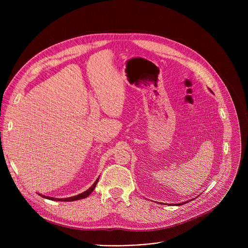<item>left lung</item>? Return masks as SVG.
<instances>
[{
	"label": "left lung",
	"mask_w": 248,
	"mask_h": 248,
	"mask_svg": "<svg viewBox=\"0 0 248 248\" xmlns=\"http://www.w3.org/2000/svg\"><path fill=\"white\" fill-rule=\"evenodd\" d=\"M211 91V90H210ZM192 200V199H191ZM190 200H188V201H186V202H183V203H179V204H174V205H176V206H180V205H184V204H186V203H187V202H189Z\"/></svg>",
	"instance_id": "left-lung-1"
}]
</instances>
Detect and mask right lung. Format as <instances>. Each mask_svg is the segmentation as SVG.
<instances>
[{"instance_id":"1","label":"right lung","mask_w":248,"mask_h":248,"mask_svg":"<svg viewBox=\"0 0 248 248\" xmlns=\"http://www.w3.org/2000/svg\"><path fill=\"white\" fill-rule=\"evenodd\" d=\"M100 178V176H99ZM99 178L95 181V183L91 186V187L90 188H88L86 191H84V192H82V193H80V194H78V195H76V196H73V197H66V198H55V197H50V196H45V195H43V194H39L40 196H42L43 198H46V199H49V200H56V201H75V200H80V199H83V198H86L87 196H89L90 194H91V192L95 189V187H96V185H97V183H98V181H99Z\"/></svg>"}]
</instances>
